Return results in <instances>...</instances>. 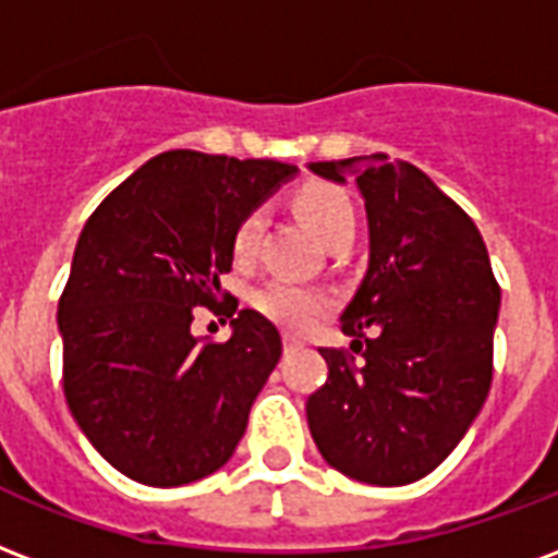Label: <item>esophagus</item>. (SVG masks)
<instances>
[{
	"mask_svg": "<svg viewBox=\"0 0 558 558\" xmlns=\"http://www.w3.org/2000/svg\"><path fill=\"white\" fill-rule=\"evenodd\" d=\"M283 345H287V349H299L304 342H301V337H295V333H283Z\"/></svg>",
	"mask_w": 558,
	"mask_h": 558,
	"instance_id": "esophagus-1",
	"label": "esophagus"
}]
</instances>
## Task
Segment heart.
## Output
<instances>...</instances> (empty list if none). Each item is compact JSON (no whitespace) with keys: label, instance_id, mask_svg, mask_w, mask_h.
<instances>
[{"label":"heart","instance_id":"heart-1","mask_svg":"<svg viewBox=\"0 0 558 558\" xmlns=\"http://www.w3.org/2000/svg\"><path fill=\"white\" fill-rule=\"evenodd\" d=\"M295 209L316 230V236L325 239L328 245L333 239L354 233V225H357L352 197L331 183H307L304 189H299ZM263 227H266L263 209H247L245 216L239 218L236 227H233V236H230V254H233L236 263H251L257 257ZM251 304L263 319L275 322L283 331L304 333L316 328L333 311L337 299L322 287L292 283V280H271V283L254 292Z\"/></svg>","mask_w":558,"mask_h":558}]
</instances>
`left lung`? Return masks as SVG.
Instances as JSON below:
<instances>
[{
	"label": "left lung",
	"instance_id": "1",
	"mask_svg": "<svg viewBox=\"0 0 558 558\" xmlns=\"http://www.w3.org/2000/svg\"><path fill=\"white\" fill-rule=\"evenodd\" d=\"M357 174L369 268L342 311L345 349H319L328 378L307 399L322 458L366 485H408L458 447L494 375L499 283L473 218L411 162L387 153L311 162Z\"/></svg>",
	"mask_w": 558,
	"mask_h": 558
}]
</instances>
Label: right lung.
I'll return each instance as SVG.
<instances>
[{
	"label": "right lung",
	"mask_w": 558,
	"mask_h": 558,
	"mask_svg": "<svg viewBox=\"0 0 558 558\" xmlns=\"http://www.w3.org/2000/svg\"><path fill=\"white\" fill-rule=\"evenodd\" d=\"M292 174L271 159L168 150L82 227L59 299L61 381L73 420L123 476L174 488L236 452L283 342L257 311H239L230 340H197L192 311L236 313L221 290L233 227Z\"/></svg>",
	"instance_id": "right-lung-1"
}]
</instances>
